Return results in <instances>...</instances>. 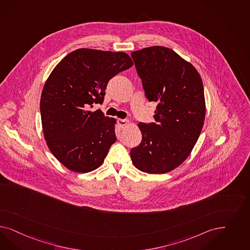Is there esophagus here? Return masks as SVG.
<instances>
[{
	"label": "esophagus",
	"instance_id": "esophagus-1",
	"mask_svg": "<svg viewBox=\"0 0 250 250\" xmlns=\"http://www.w3.org/2000/svg\"><path fill=\"white\" fill-rule=\"evenodd\" d=\"M118 125H119L120 128H125V126H127L129 125V121L125 120V119H119Z\"/></svg>",
	"mask_w": 250,
	"mask_h": 250
}]
</instances>
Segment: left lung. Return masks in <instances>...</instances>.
<instances>
[{
    "label": "left lung",
    "instance_id": "obj_1",
    "mask_svg": "<svg viewBox=\"0 0 250 250\" xmlns=\"http://www.w3.org/2000/svg\"><path fill=\"white\" fill-rule=\"evenodd\" d=\"M146 97L157 102L156 124L138 123L139 146L132 163L141 172H171L189 156L204 125L206 104L200 75L189 62L163 46L131 53Z\"/></svg>",
    "mask_w": 250,
    "mask_h": 250
}]
</instances>
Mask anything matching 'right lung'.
Wrapping results in <instances>:
<instances>
[{"label": "right lung", "mask_w": 250, "mask_h": 250, "mask_svg": "<svg viewBox=\"0 0 250 250\" xmlns=\"http://www.w3.org/2000/svg\"><path fill=\"white\" fill-rule=\"evenodd\" d=\"M134 64L125 52L87 48L70 52L47 78L41 97L43 136L53 156L72 172L94 171L116 141V119L102 111L111 78Z\"/></svg>", "instance_id": "right-lung-1"}]
</instances>
